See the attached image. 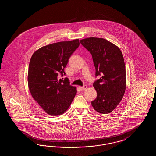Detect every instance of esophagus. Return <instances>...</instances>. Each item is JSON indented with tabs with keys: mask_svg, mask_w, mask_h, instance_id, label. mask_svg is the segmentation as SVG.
<instances>
[{
	"mask_svg": "<svg viewBox=\"0 0 156 156\" xmlns=\"http://www.w3.org/2000/svg\"><path fill=\"white\" fill-rule=\"evenodd\" d=\"M87 88V86L86 85H83V87H80V89H81V90H85Z\"/></svg>",
	"mask_w": 156,
	"mask_h": 156,
	"instance_id": "34e87169",
	"label": "esophagus"
}]
</instances>
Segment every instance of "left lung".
I'll return each instance as SVG.
<instances>
[{
	"label": "left lung",
	"instance_id": "obj_1",
	"mask_svg": "<svg viewBox=\"0 0 156 156\" xmlns=\"http://www.w3.org/2000/svg\"><path fill=\"white\" fill-rule=\"evenodd\" d=\"M80 43L92 55L95 75L100 78L93 84L97 98L91 102L101 114L113 111L122 101L126 87V67L119 47L102 38L89 37Z\"/></svg>",
	"mask_w": 156,
	"mask_h": 156
}]
</instances>
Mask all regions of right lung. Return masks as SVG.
<instances>
[{
  "label": "right lung",
  "mask_w": 156,
  "mask_h": 156,
  "mask_svg": "<svg viewBox=\"0 0 156 156\" xmlns=\"http://www.w3.org/2000/svg\"><path fill=\"white\" fill-rule=\"evenodd\" d=\"M80 45V40L60 41L38 49L31 57L27 75L30 94L48 115L56 116L69 108L76 94V88L69 85L64 68L73 53ZM63 79V78H62Z\"/></svg>",
  "instance_id": "add662e5"
}]
</instances>
